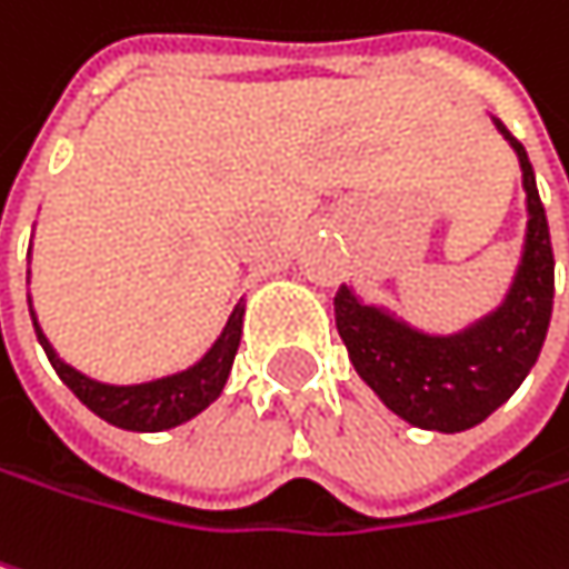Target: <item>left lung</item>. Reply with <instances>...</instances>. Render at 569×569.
I'll return each instance as SVG.
<instances>
[{"label":"left lung","mask_w":569,"mask_h":569,"mask_svg":"<svg viewBox=\"0 0 569 569\" xmlns=\"http://www.w3.org/2000/svg\"><path fill=\"white\" fill-rule=\"evenodd\" d=\"M492 122L518 154L528 210L521 259L499 307L453 333H433L386 305H369L352 284H340L333 298L337 330L359 379L388 411L421 430L460 433L482 425L528 379L548 337L553 310L548 217L525 144L496 116Z\"/></svg>","instance_id":"obj_1"}]
</instances>
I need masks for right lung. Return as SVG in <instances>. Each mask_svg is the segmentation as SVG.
<instances>
[{
  "label": "right lung",
  "mask_w": 569,
  "mask_h": 569,
  "mask_svg": "<svg viewBox=\"0 0 569 569\" xmlns=\"http://www.w3.org/2000/svg\"><path fill=\"white\" fill-rule=\"evenodd\" d=\"M31 256V252H28ZM28 281H31V268H28ZM28 313L38 333V343L48 352L54 372L61 376V382L97 418L106 425L122 427V430H139V433H154V430H171V427L183 425L190 418H197L203 408H210L220 395H223L236 349L242 340V317H246V298L232 307L229 320H226L223 333L213 340V346L187 369L148 379V382H132V386H112V382H100L80 369H73L70 362H63L58 349L44 337L38 313L28 298Z\"/></svg>",
  "instance_id": "right-lung-1"
}]
</instances>
